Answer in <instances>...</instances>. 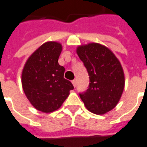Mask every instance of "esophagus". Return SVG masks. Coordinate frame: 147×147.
Returning <instances> with one entry per match:
<instances>
[{
	"mask_svg": "<svg viewBox=\"0 0 147 147\" xmlns=\"http://www.w3.org/2000/svg\"><path fill=\"white\" fill-rule=\"evenodd\" d=\"M71 83H72V84H73L74 87H76V80H73L71 81Z\"/></svg>",
	"mask_w": 147,
	"mask_h": 147,
	"instance_id": "obj_1",
	"label": "esophagus"
}]
</instances>
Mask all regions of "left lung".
I'll list each match as a JSON object with an SVG mask.
<instances>
[{"instance_id":"left-lung-1","label":"left lung","mask_w":147,"mask_h":147,"mask_svg":"<svg viewBox=\"0 0 147 147\" xmlns=\"http://www.w3.org/2000/svg\"><path fill=\"white\" fill-rule=\"evenodd\" d=\"M77 54L89 76L87 91L80 93L88 111L103 115L119 101L125 84L121 63L111 50L103 45L91 43L80 46Z\"/></svg>"}]
</instances>
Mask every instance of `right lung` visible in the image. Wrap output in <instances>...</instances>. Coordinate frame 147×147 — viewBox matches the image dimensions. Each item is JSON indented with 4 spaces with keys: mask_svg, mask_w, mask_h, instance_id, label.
<instances>
[{
    "mask_svg": "<svg viewBox=\"0 0 147 147\" xmlns=\"http://www.w3.org/2000/svg\"><path fill=\"white\" fill-rule=\"evenodd\" d=\"M62 45L54 41L42 45L28 59L21 76L22 87L28 99L36 109L50 113L59 109L74 89L63 78L65 68L58 59Z\"/></svg>",
    "mask_w": 147,
    "mask_h": 147,
    "instance_id": "1",
    "label": "right lung"
}]
</instances>
